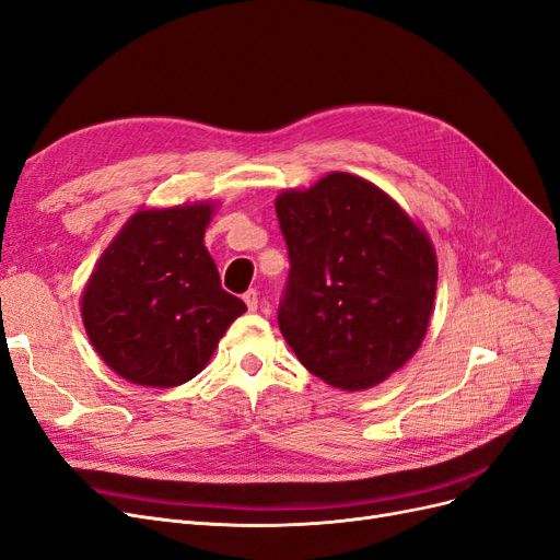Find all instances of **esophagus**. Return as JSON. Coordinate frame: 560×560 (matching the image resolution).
<instances>
[{
  "label": "esophagus",
  "mask_w": 560,
  "mask_h": 560,
  "mask_svg": "<svg viewBox=\"0 0 560 560\" xmlns=\"http://www.w3.org/2000/svg\"><path fill=\"white\" fill-rule=\"evenodd\" d=\"M242 300H245V304H247V308H249V311H256V308H258V290L249 288L247 293L242 295Z\"/></svg>",
  "instance_id": "esophagus-1"
}]
</instances>
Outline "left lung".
<instances>
[{
  "instance_id": "left-lung-1",
  "label": "left lung",
  "mask_w": 560,
  "mask_h": 560,
  "mask_svg": "<svg viewBox=\"0 0 560 560\" xmlns=\"http://www.w3.org/2000/svg\"><path fill=\"white\" fill-rule=\"evenodd\" d=\"M275 206L290 256L279 304L288 346L343 392L384 382L428 334L436 290L428 233L384 189L346 172L283 189Z\"/></svg>"
}]
</instances>
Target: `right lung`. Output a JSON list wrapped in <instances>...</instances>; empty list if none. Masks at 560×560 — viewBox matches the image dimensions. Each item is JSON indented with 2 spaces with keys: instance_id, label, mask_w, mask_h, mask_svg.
I'll list each match as a JSON object with an SVG mask.
<instances>
[{
  "instance_id": "obj_1",
  "label": "right lung",
  "mask_w": 560,
  "mask_h": 560,
  "mask_svg": "<svg viewBox=\"0 0 560 560\" xmlns=\"http://www.w3.org/2000/svg\"><path fill=\"white\" fill-rule=\"evenodd\" d=\"M217 203L139 208L95 262L82 293L93 350L124 380L172 388L199 375L247 311L203 245Z\"/></svg>"
}]
</instances>
